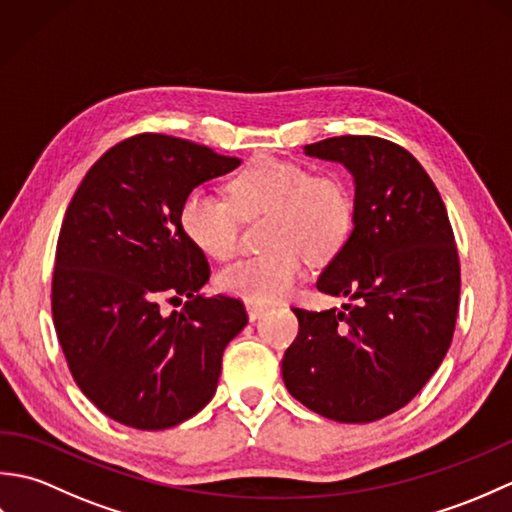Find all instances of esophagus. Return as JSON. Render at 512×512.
Here are the masks:
<instances>
[{"mask_svg":"<svg viewBox=\"0 0 512 512\" xmlns=\"http://www.w3.org/2000/svg\"><path fill=\"white\" fill-rule=\"evenodd\" d=\"M246 312H248V319L250 321H257V319L264 317L266 308L264 306H257V303H246Z\"/></svg>","mask_w":512,"mask_h":512,"instance_id":"obj_1","label":"esophagus"}]
</instances>
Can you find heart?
<instances>
[{
  "mask_svg": "<svg viewBox=\"0 0 512 512\" xmlns=\"http://www.w3.org/2000/svg\"><path fill=\"white\" fill-rule=\"evenodd\" d=\"M233 204L206 189H193L180 206L184 233L204 255L226 259L235 253L239 215H268L264 255L237 259L217 284L248 303L286 297L303 275V255L312 262L332 257L350 235L354 202L345 182L312 173L295 160L262 156L228 184Z\"/></svg>",
  "mask_w": 512,
  "mask_h": 512,
  "instance_id": "heart-1",
  "label": "heart"
}]
</instances>
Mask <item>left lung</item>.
Returning <instances> with one entry per match:
<instances>
[{
  "mask_svg": "<svg viewBox=\"0 0 512 512\" xmlns=\"http://www.w3.org/2000/svg\"><path fill=\"white\" fill-rule=\"evenodd\" d=\"M354 178V228L317 288L343 310L292 308L299 334L281 374L301 405L336 422L405 407L447 354L460 306V262L447 209L420 162L376 136L303 147Z\"/></svg>",
  "mask_w": 512,
  "mask_h": 512,
  "instance_id": "left-lung-1",
  "label": "left lung"
}]
</instances>
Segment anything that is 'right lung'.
<instances>
[{
  "instance_id": "add662e5",
  "label": "right lung",
  "mask_w": 512,
  "mask_h": 512,
  "mask_svg": "<svg viewBox=\"0 0 512 512\" xmlns=\"http://www.w3.org/2000/svg\"><path fill=\"white\" fill-rule=\"evenodd\" d=\"M204 145L138 134L94 162L65 211L52 275V321L72 378L105 416L158 431L209 405L244 303L202 297L211 277L180 206L239 167ZM188 299L161 314L165 298Z\"/></svg>"
}]
</instances>
